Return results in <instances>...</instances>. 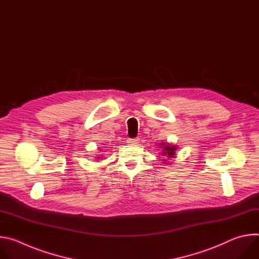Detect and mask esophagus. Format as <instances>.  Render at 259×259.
Segmentation results:
<instances>
[{"instance_id":"esophagus-1","label":"esophagus","mask_w":259,"mask_h":259,"mask_svg":"<svg viewBox=\"0 0 259 259\" xmlns=\"http://www.w3.org/2000/svg\"><path fill=\"white\" fill-rule=\"evenodd\" d=\"M139 138H128V140H127V142L129 143V144H137V143H139Z\"/></svg>"}]
</instances>
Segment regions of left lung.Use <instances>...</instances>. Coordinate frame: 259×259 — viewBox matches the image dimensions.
Returning <instances> with one entry per match:
<instances>
[{"mask_svg":"<svg viewBox=\"0 0 259 259\" xmlns=\"http://www.w3.org/2000/svg\"><path fill=\"white\" fill-rule=\"evenodd\" d=\"M160 146L162 147V150H163L162 155L165 157V159H163V163L164 164H170L169 160H172L173 158L176 157L177 146L174 145V144H170L168 142H161Z\"/></svg>","mask_w":259,"mask_h":259,"instance_id":"left-lung-1","label":"left lung"}]
</instances>
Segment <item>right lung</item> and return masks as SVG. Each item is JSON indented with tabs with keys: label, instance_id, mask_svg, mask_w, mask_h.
Instances as JSON below:
<instances>
[{
	"label": "right lung",
	"instance_id": "add662e5",
	"mask_svg": "<svg viewBox=\"0 0 259 259\" xmlns=\"http://www.w3.org/2000/svg\"><path fill=\"white\" fill-rule=\"evenodd\" d=\"M99 158H100V157H95V159H99Z\"/></svg>",
	"mask_w": 259,
	"mask_h": 259
}]
</instances>
